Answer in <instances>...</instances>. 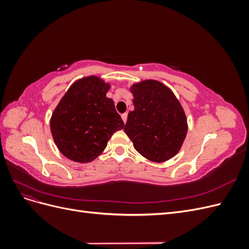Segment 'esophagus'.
<instances>
[{
	"label": "esophagus",
	"instance_id": "1",
	"mask_svg": "<svg viewBox=\"0 0 249 249\" xmlns=\"http://www.w3.org/2000/svg\"><path fill=\"white\" fill-rule=\"evenodd\" d=\"M122 118L124 120V123L125 124L126 123V119H127V114H126V113H124V114L122 115Z\"/></svg>",
	"mask_w": 249,
	"mask_h": 249
}]
</instances>
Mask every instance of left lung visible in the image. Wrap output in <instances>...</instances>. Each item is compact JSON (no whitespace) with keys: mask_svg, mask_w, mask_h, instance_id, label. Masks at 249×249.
<instances>
[{"mask_svg":"<svg viewBox=\"0 0 249 249\" xmlns=\"http://www.w3.org/2000/svg\"><path fill=\"white\" fill-rule=\"evenodd\" d=\"M134 110L127 114L124 133L145 159L162 163L175 157L188 132L185 111L172 90L157 80L130 87Z\"/></svg>","mask_w":249,"mask_h":249,"instance_id":"8db88e82","label":"left lung"}]
</instances>
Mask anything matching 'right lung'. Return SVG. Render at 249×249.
Wrapping results in <instances>:
<instances>
[{
    "label": "right lung",
    "mask_w": 249,
    "mask_h": 249,
    "mask_svg": "<svg viewBox=\"0 0 249 249\" xmlns=\"http://www.w3.org/2000/svg\"><path fill=\"white\" fill-rule=\"evenodd\" d=\"M110 84L96 76L76 81L58 103L50 120L59 152L78 163L91 162L124 124L114 102L106 96Z\"/></svg>",
    "instance_id": "obj_1"
}]
</instances>
